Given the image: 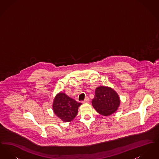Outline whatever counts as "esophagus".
<instances>
[{
  "label": "esophagus",
  "mask_w": 159,
  "mask_h": 159,
  "mask_svg": "<svg viewBox=\"0 0 159 159\" xmlns=\"http://www.w3.org/2000/svg\"><path fill=\"white\" fill-rule=\"evenodd\" d=\"M89 101V98L88 97H86L85 99L83 100V103H86V102H88Z\"/></svg>",
  "instance_id": "obj_1"
}]
</instances>
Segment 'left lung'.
I'll use <instances>...</instances> for the list:
<instances>
[{
  "label": "left lung",
  "instance_id": "8db88e82",
  "mask_svg": "<svg viewBox=\"0 0 159 159\" xmlns=\"http://www.w3.org/2000/svg\"><path fill=\"white\" fill-rule=\"evenodd\" d=\"M92 104L98 113L103 116H109L117 110L120 99L117 93L111 88L99 86L95 89V95Z\"/></svg>",
  "mask_w": 159,
  "mask_h": 159
}]
</instances>
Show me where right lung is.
Listing matches in <instances>:
<instances>
[{
    "label": "right lung",
    "mask_w": 159,
    "mask_h": 159,
    "mask_svg": "<svg viewBox=\"0 0 159 159\" xmlns=\"http://www.w3.org/2000/svg\"><path fill=\"white\" fill-rule=\"evenodd\" d=\"M82 104L64 93H58L53 103V111L62 121H71L77 115L78 108Z\"/></svg>",
    "instance_id": "1"
}]
</instances>
